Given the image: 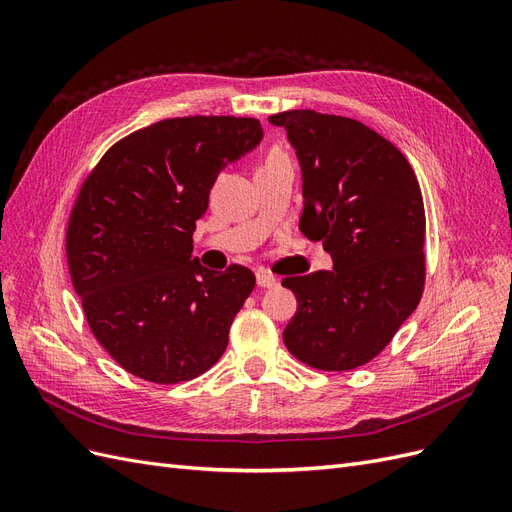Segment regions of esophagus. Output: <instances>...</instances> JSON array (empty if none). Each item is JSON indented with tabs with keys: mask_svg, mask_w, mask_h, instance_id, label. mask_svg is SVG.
I'll list each match as a JSON object with an SVG mask.
<instances>
[{
	"mask_svg": "<svg viewBox=\"0 0 512 512\" xmlns=\"http://www.w3.org/2000/svg\"><path fill=\"white\" fill-rule=\"evenodd\" d=\"M256 284H258L260 288H275V286H277V277H273V275L267 273V271H258V273H256Z\"/></svg>",
	"mask_w": 512,
	"mask_h": 512,
	"instance_id": "34e87169",
	"label": "esophagus"
}]
</instances>
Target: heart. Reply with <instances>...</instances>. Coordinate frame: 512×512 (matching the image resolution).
<instances>
[{"label":"heart","mask_w":512,"mask_h":512,"mask_svg":"<svg viewBox=\"0 0 512 512\" xmlns=\"http://www.w3.org/2000/svg\"><path fill=\"white\" fill-rule=\"evenodd\" d=\"M282 160H288V158H286V153H282L280 149H271V151L267 153L265 164H271V162H282Z\"/></svg>","instance_id":"1"}]
</instances>
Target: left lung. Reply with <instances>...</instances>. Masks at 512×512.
Masks as SVG:
<instances>
[{"mask_svg":"<svg viewBox=\"0 0 512 512\" xmlns=\"http://www.w3.org/2000/svg\"><path fill=\"white\" fill-rule=\"evenodd\" d=\"M297 151L299 228L333 271L286 277L297 314L286 348L309 367L346 371L380 354L421 301L425 205L410 162L365 123L309 108L271 115Z\"/></svg>","mask_w":512,"mask_h":512,"instance_id":"left-lung-1","label":"left lung"}]
</instances>
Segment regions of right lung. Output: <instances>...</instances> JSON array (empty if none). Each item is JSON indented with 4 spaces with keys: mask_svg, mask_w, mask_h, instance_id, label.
Instances as JSON below:
<instances>
[{
    "mask_svg": "<svg viewBox=\"0 0 512 512\" xmlns=\"http://www.w3.org/2000/svg\"><path fill=\"white\" fill-rule=\"evenodd\" d=\"M262 141L252 117H175L121 138L70 213L66 254L91 333L130 374L177 384L220 361L250 269L192 258L220 170Z\"/></svg>",
    "mask_w": 512,
    "mask_h": 512,
    "instance_id": "obj_1",
    "label": "right lung"
}]
</instances>
